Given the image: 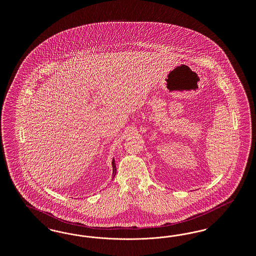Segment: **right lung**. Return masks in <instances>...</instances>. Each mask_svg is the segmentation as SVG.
<instances>
[{"instance_id":"obj_1","label":"right lung","mask_w":256,"mask_h":256,"mask_svg":"<svg viewBox=\"0 0 256 256\" xmlns=\"http://www.w3.org/2000/svg\"><path fill=\"white\" fill-rule=\"evenodd\" d=\"M112 168H113V172H112V176H113V178H114V176H115V174H116V164H115V159H112Z\"/></svg>"}]
</instances>
